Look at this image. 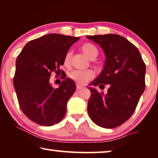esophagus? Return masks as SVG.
Here are the masks:
<instances>
[{
    "label": "esophagus",
    "instance_id": "34e87169",
    "mask_svg": "<svg viewBox=\"0 0 158 158\" xmlns=\"http://www.w3.org/2000/svg\"><path fill=\"white\" fill-rule=\"evenodd\" d=\"M82 88H83V87L79 85H77L76 86V89H77V90H80V89H81Z\"/></svg>",
    "mask_w": 158,
    "mask_h": 158
}]
</instances>
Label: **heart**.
Segmentation results:
<instances>
[{"label":"heart","mask_w":158,"mask_h":158,"mask_svg":"<svg viewBox=\"0 0 158 158\" xmlns=\"http://www.w3.org/2000/svg\"><path fill=\"white\" fill-rule=\"evenodd\" d=\"M81 50L89 59H94L98 56V50L95 46L90 43H85L82 45ZM71 54L70 52H68L64 58V64L68 65L71 60ZM69 77L77 83L83 85L93 78L94 77V73L90 70L81 71V70H75L69 73Z\"/></svg>","instance_id":"obj_1"}]
</instances>
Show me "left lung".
Instances as JSON below:
<instances>
[{
    "mask_svg": "<svg viewBox=\"0 0 158 158\" xmlns=\"http://www.w3.org/2000/svg\"><path fill=\"white\" fill-rule=\"evenodd\" d=\"M87 38L99 44L106 57L102 71L90 85L100 89L109 86L106 94L88 87L91 92L88 114L100 127H119L131 116L145 90V64L137 47L120 35H88Z\"/></svg>",
    "mask_w": 158,
    "mask_h": 158,
    "instance_id": "8db88e82",
    "label": "left lung"
}]
</instances>
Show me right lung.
Segmentation results:
<instances>
[{
    "label": "right lung",
    "instance_id": "right-lung-1",
    "mask_svg": "<svg viewBox=\"0 0 158 158\" xmlns=\"http://www.w3.org/2000/svg\"><path fill=\"white\" fill-rule=\"evenodd\" d=\"M79 37L49 34L30 41L16 59L13 78L18 103L27 117L39 125L50 127L59 123L66 105L76 91L71 78L60 70L69 48ZM64 79L58 89L49 82L51 73Z\"/></svg>",
    "mask_w": 158,
    "mask_h": 158
}]
</instances>
